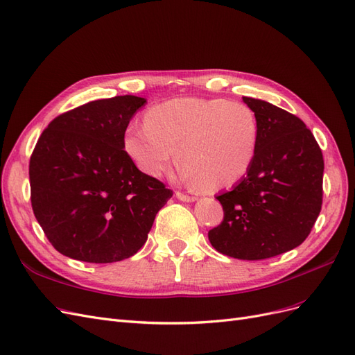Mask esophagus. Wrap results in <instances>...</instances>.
Returning <instances> with one entry per match:
<instances>
[{
    "mask_svg": "<svg viewBox=\"0 0 355 355\" xmlns=\"http://www.w3.org/2000/svg\"><path fill=\"white\" fill-rule=\"evenodd\" d=\"M176 197H178L179 200H182V201H187V202H191V201H194V200H196V197H194V196L184 194V192H180V191H176Z\"/></svg>",
    "mask_w": 355,
    "mask_h": 355,
    "instance_id": "esophagus-1",
    "label": "esophagus"
}]
</instances>
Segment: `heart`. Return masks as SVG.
I'll return each mask as SVG.
<instances>
[{
    "instance_id": "b5f03b06",
    "label": "heart",
    "mask_w": 355,
    "mask_h": 355,
    "mask_svg": "<svg viewBox=\"0 0 355 355\" xmlns=\"http://www.w3.org/2000/svg\"><path fill=\"white\" fill-rule=\"evenodd\" d=\"M124 148L137 168L161 176L173 151L180 175L206 189L231 187L254 159L257 121L249 106L222 99L182 98L159 103L130 125Z\"/></svg>"
}]
</instances>
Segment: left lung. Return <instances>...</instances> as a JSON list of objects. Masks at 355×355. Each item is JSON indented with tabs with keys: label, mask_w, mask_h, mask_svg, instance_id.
Masks as SVG:
<instances>
[{
	"label": "left lung",
	"mask_w": 355,
	"mask_h": 355,
	"mask_svg": "<svg viewBox=\"0 0 355 355\" xmlns=\"http://www.w3.org/2000/svg\"><path fill=\"white\" fill-rule=\"evenodd\" d=\"M257 121V148L247 176L216 198L223 220L209 231L219 253L261 261L302 244L323 204L324 159L314 135L296 115L243 98Z\"/></svg>",
	"instance_id": "obj_1"
}]
</instances>
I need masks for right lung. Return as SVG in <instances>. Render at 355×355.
Instances as JSON below:
<instances>
[{
  "label": "right lung",
  "mask_w": 355,
  "mask_h": 355,
  "mask_svg": "<svg viewBox=\"0 0 355 355\" xmlns=\"http://www.w3.org/2000/svg\"><path fill=\"white\" fill-rule=\"evenodd\" d=\"M145 102L132 94L93 101L41 133L29 159L31 204L59 253L90 263L127 259L173 196L124 149L125 128Z\"/></svg>",
  "instance_id": "obj_1"
}]
</instances>
